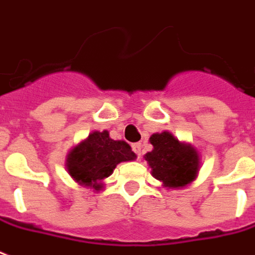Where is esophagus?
<instances>
[{
    "mask_svg": "<svg viewBox=\"0 0 255 255\" xmlns=\"http://www.w3.org/2000/svg\"><path fill=\"white\" fill-rule=\"evenodd\" d=\"M132 149H133V152L137 155V158L140 156V152H141V144L140 143H135V144H132Z\"/></svg>",
    "mask_w": 255,
    "mask_h": 255,
    "instance_id": "esophagus-1",
    "label": "esophagus"
}]
</instances>
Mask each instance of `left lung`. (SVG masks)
Wrapping results in <instances>:
<instances>
[{
    "label": "left lung",
    "instance_id": "8db88e82",
    "mask_svg": "<svg viewBox=\"0 0 255 255\" xmlns=\"http://www.w3.org/2000/svg\"><path fill=\"white\" fill-rule=\"evenodd\" d=\"M149 141L153 149L145 153L144 159L163 187L183 188L197 178L199 153L191 144L179 141L168 131L153 133Z\"/></svg>",
    "mask_w": 255,
    "mask_h": 255
}]
</instances>
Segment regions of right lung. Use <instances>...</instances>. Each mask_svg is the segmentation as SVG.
Wrapping results in <instances>:
<instances>
[{"mask_svg":"<svg viewBox=\"0 0 255 255\" xmlns=\"http://www.w3.org/2000/svg\"><path fill=\"white\" fill-rule=\"evenodd\" d=\"M135 158L128 143L111 139L108 131H95L71 149L65 167L79 184L100 190L103 180L112 175L119 163Z\"/></svg>","mask_w":255,"mask_h":255,"instance_id":"add662e5","label":"right lung"}]
</instances>
